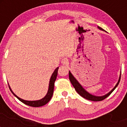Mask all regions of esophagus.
Listing matches in <instances>:
<instances>
[{
    "instance_id": "obj_1",
    "label": "esophagus",
    "mask_w": 127,
    "mask_h": 127,
    "mask_svg": "<svg viewBox=\"0 0 127 127\" xmlns=\"http://www.w3.org/2000/svg\"><path fill=\"white\" fill-rule=\"evenodd\" d=\"M68 63V60L67 58H64V59L62 60V64L63 65H67Z\"/></svg>"
}]
</instances>
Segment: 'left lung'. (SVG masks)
Masks as SVG:
<instances>
[{
	"label": "left lung",
	"mask_w": 127,
	"mask_h": 127,
	"mask_svg": "<svg viewBox=\"0 0 127 127\" xmlns=\"http://www.w3.org/2000/svg\"><path fill=\"white\" fill-rule=\"evenodd\" d=\"M98 29H100V30L106 32L105 30H104L103 29L101 28V27H98ZM68 72H69V73H68L69 74L68 76H69L70 81L71 83H72V85L73 86V87L75 88V90L76 91L77 93H78L80 95L82 96V97H84V98L87 99V100H91V101H102V100H103L104 99L107 98L109 95H110V94H111L112 92L114 91L115 89L117 87L118 85L119 81H120V79H121V74H120L119 80H118V81L116 85L115 86L114 88L112 89V90L110 92H109V93H107V94H106V95H104L103 96H96V95H93V94H90V93H89L88 92H87V91H86L85 89L83 88L82 86L79 83L78 81H77L75 77L73 76V75H72V73L70 72V71Z\"/></svg>",
	"instance_id": "8db88e82"
}]
</instances>
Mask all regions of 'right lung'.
I'll return each mask as SVG.
<instances>
[{
	"label": "right lung",
	"instance_id": "1",
	"mask_svg": "<svg viewBox=\"0 0 127 127\" xmlns=\"http://www.w3.org/2000/svg\"><path fill=\"white\" fill-rule=\"evenodd\" d=\"M58 70H59V67L56 68V69L55 70L54 72H53V73L52 74L50 80H49V88L48 90L47 94H46V95L43 97V98L40 99L39 100H35V101H28V100H23V99L20 98V97H18V96L16 95L13 91H12L11 88H10L9 85L8 84L10 90L12 92V93L14 94V95L20 101L23 102L24 104H26V105H28L29 106H32V107H40V106H44L45 104H46V103H48L49 101V100H51V98H52V95H53L54 93V82L56 80L57 76V73H58Z\"/></svg>",
	"mask_w": 127,
	"mask_h": 127
}]
</instances>
